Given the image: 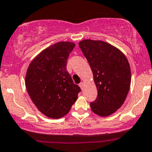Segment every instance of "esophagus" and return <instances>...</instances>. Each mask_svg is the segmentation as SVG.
<instances>
[{"instance_id":"1","label":"esophagus","mask_w":152,"mask_h":152,"mask_svg":"<svg viewBox=\"0 0 152 152\" xmlns=\"http://www.w3.org/2000/svg\"><path fill=\"white\" fill-rule=\"evenodd\" d=\"M79 86L80 87V88H81L82 90H83V87H84V83H80L79 84Z\"/></svg>"}]
</instances>
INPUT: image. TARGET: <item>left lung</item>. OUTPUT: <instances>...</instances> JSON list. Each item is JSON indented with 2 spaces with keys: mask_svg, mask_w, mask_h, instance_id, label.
<instances>
[{
  "mask_svg": "<svg viewBox=\"0 0 152 152\" xmlns=\"http://www.w3.org/2000/svg\"><path fill=\"white\" fill-rule=\"evenodd\" d=\"M79 46L90 64L97 90L91 110L102 117L112 115L121 107L129 92V62L119 49L104 41L84 40Z\"/></svg>",
  "mask_w": 152,
  "mask_h": 152,
  "instance_id": "obj_1",
  "label": "left lung"
}]
</instances>
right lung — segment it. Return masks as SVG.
<instances>
[{
  "label": "right lung",
  "mask_w": 152,
  "mask_h": 152,
  "mask_svg": "<svg viewBox=\"0 0 152 152\" xmlns=\"http://www.w3.org/2000/svg\"><path fill=\"white\" fill-rule=\"evenodd\" d=\"M75 45L58 42L30 62L26 77L28 94L39 111L50 118L67 115L81 91L67 71V60Z\"/></svg>",
  "instance_id": "add662e5"
}]
</instances>
